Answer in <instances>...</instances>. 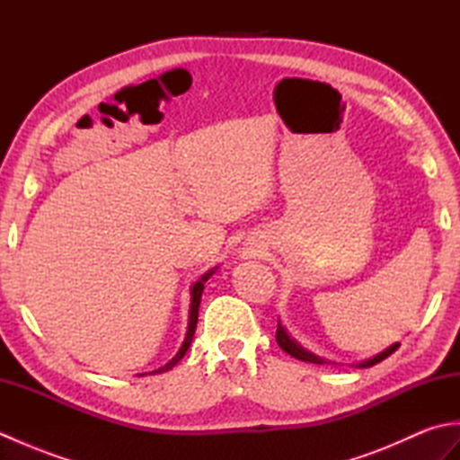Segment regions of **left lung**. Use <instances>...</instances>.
<instances>
[{
  "instance_id": "1",
  "label": "left lung",
  "mask_w": 460,
  "mask_h": 460,
  "mask_svg": "<svg viewBox=\"0 0 460 460\" xmlns=\"http://www.w3.org/2000/svg\"><path fill=\"white\" fill-rule=\"evenodd\" d=\"M277 344H279L282 349H285L287 354H290L292 358H296V359H300V361H308V364H326V361L322 359V358H318V356H314V354H310V351H306L305 348H300V346L296 344V341L287 334V330L282 328L280 320H279V324H277ZM397 348H399V341H397V344H394V346H389L387 349H384V351H381V354L374 356L371 359L361 361V364H358V367H371V366H376V364H379L381 359H385L387 356H392Z\"/></svg>"
}]
</instances>
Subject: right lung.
I'll use <instances>...</instances> for the list:
<instances>
[{
  "instance_id": "1",
  "label": "right lung",
  "mask_w": 460,
  "mask_h": 460,
  "mask_svg": "<svg viewBox=\"0 0 460 460\" xmlns=\"http://www.w3.org/2000/svg\"><path fill=\"white\" fill-rule=\"evenodd\" d=\"M217 269V267H215ZM215 269H211L209 272H205V275L201 277V279H198V282H195V285L191 287V305H190V322H188V334H185V340H183V344H181V348H180V351L178 354H175L168 364L165 366H162V367H158V369H154L152 374L155 376V374H164V371H168V369H172L175 364H178V361L185 356V351H188V348H190V344H191V340H193V334H195V326H198V314H199V302H201V292H203V285L205 282H208V279L213 275L215 272Z\"/></svg>"
}]
</instances>
